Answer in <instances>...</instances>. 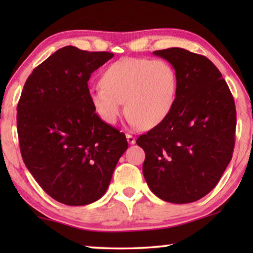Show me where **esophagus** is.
Here are the masks:
<instances>
[{
	"instance_id": "esophagus-1",
	"label": "esophagus",
	"mask_w": 253,
	"mask_h": 253,
	"mask_svg": "<svg viewBox=\"0 0 253 253\" xmlns=\"http://www.w3.org/2000/svg\"><path fill=\"white\" fill-rule=\"evenodd\" d=\"M126 137H127V141H128L129 144L135 143V136H133L132 134H126Z\"/></svg>"
}]
</instances>
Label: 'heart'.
Listing matches in <instances>:
<instances>
[{
    "label": "heart",
    "mask_w": 253,
    "mask_h": 253,
    "mask_svg": "<svg viewBox=\"0 0 253 253\" xmlns=\"http://www.w3.org/2000/svg\"><path fill=\"white\" fill-rule=\"evenodd\" d=\"M177 74L164 60L125 58L106 68L99 87L89 99L100 119L113 125L124 112L129 123L149 129L163 123L172 110L177 93Z\"/></svg>",
    "instance_id": "heart-1"
}]
</instances>
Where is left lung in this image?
I'll use <instances>...</instances> for the list:
<instances>
[{"label": "left lung", "instance_id": "1", "mask_svg": "<svg viewBox=\"0 0 253 253\" xmlns=\"http://www.w3.org/2000/svg\"><path fill=\"white\" fill-rule=\"evenodd\" d=\"M177 74V93L166 120L136 140L146 153L151 192L172 204L210 193L232 157L236 107L225 81L206 56L179 47L155 50Z\"/></svg>", "mask_w": 253, "mask_h": 253}]
</instances>
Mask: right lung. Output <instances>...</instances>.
<instances>
[{"label": "right lung", "mask_w": 253, "mask_h": 253, "mask_svg": "<svg viewBox=\"0 0 253 253\" xmlns=\"http://www.w3.org/2000/svg\"><path fill=\"white\" fill-rule=\"evenodd\" d=\"M113 58L66 46L33 69L17 105V132L26 168L59 203L84 206L105 194L127 148L124 133L97 116L91 74Z\"/></svg>", "instance_id": "1"}]
</instances>
